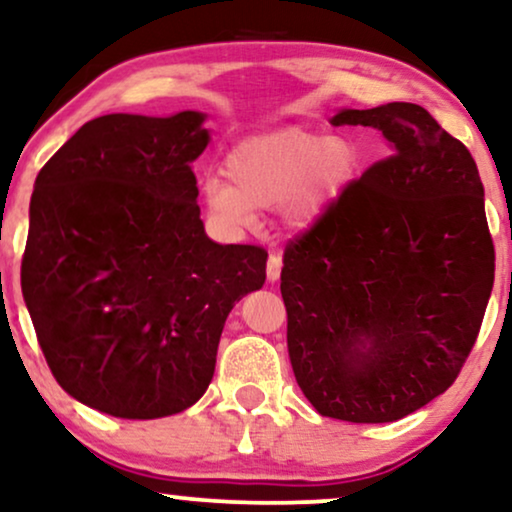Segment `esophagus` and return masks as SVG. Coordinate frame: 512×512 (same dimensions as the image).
<instances>
[{
  "mask_svg": "<svg viewBox=\"0 0 512 512\" xmlns=\"http://www.w3.org/2000/svg\"><path fill=\"white\" fill-rule=\"evenodd\" d=\"M268 280L270 282H277L280 280V275H282V256L280 254H270V258H268Z\"/></svg>",
  "mask_w": 512,
  "mask_h": 512,
  "instance_id": "1",
  "label": "esophagus"
}]
</instances>
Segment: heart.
I'll return each instance as SVG.
<instances>
[{
	"label": "heart",
	"mask_w": 512,
	"mask_h": 512,
	"mask_svg": "<svg viewBox=\"0 0 512 512\" xmlns=\"http://www.w3.org/2000/svg\"><path fill=\"white\" fill-rule=\"evenodd\" d=\"M364 155L350 136H322L284 126L244 138L225 157V176L204 183L209 214L230 228H247L256 209L282 207L291 228H310L341 202L360 176Z\"/></svg>",
	"instance_id": "obj_1"
}]
</instances>
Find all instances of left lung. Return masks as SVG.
Listing matches in <instances>:
<instances>
[{"label":"left lung","instance_id":"8db88e82","mask_svg":"<svg viewBox=\"0 0 512 512\" xmlns=\"http://www.w3.org/2000/svg\"><path fill=\"white\" fill-rule=\"evenodd\" d=\"M390 143L341 202L284 249L287 345L322 416L390 423L456 381L494 287L477 164L426 108L341 110Z\"/></svg>","mask_w":512,"mask_h":512}]
</instances>
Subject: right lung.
<instances>
[{"label": "right lung", "mask_w": 512, "mask_h": 512, "mask_svg": "<svg viewBox=\"0 0 512 512\" xmlns=\"http://www.w3.org/2000/svg\"><path fill=\"white\" fill-rule=\"evenodd\" d=\"M204 115H103L37 174L21 287L53 378L117 418L171 416L214 378L232 305L268 251L204 232Z\"/></svg>", "instance_id": "1"}]
</instances>
